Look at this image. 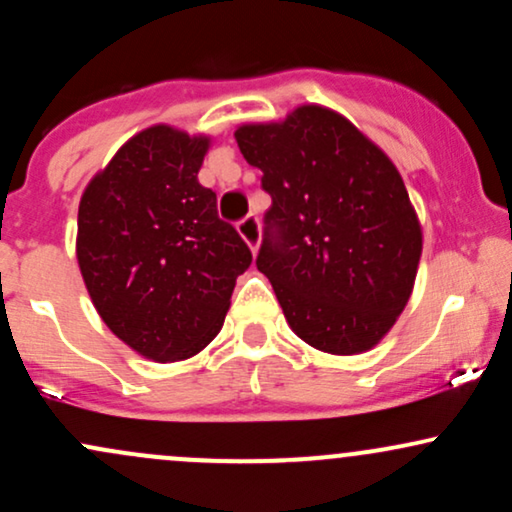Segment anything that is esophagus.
Here are the masks:
<instances>
[{"mask_svg":"<svg viewBox=\"0 0 512 512\" xmlns=\"http://www.w3.org/2000/svg\"><path fill=\"white\" fill-rule=\"evenodd\" d=\"M238 233L250 245V250L257 252V248H260V219L252 214L245 216L243 221H238Z\"/></svg>","mask_w":512,"mask_h":512,"instance_id":"obj_1","label":"esophagus"}]
</instances>
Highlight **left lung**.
I'll return each instance as SVG.
<instances>
[{
	"mask_svg": "<svg viewBox=\"0 0 512 512\" xmlns=\"http://www.w3.org/2000/svg\"><path fill=\"white\" fill-rule=\"evenodd\" d=\"M236 142L272 197L257 269L289 327L325 354L373 349L409 303L424 248L395 163L322 105L240 125Z\"/></svg>",
	"mask_w": 512,
	"mask_h": 512,
	"instance_id": "1",
	"label": "left lung"
}]
</instances>
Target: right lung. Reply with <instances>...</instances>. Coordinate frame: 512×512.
<instances>
[{"mask_svg": "<svg viewBox=\"0 0 512 512\" xmlns=\"http://www.w3.org/2000/svg\"><path fill=\"white\" fill-rule=\"evenodd\" d=\"M211 139L146 127L93 175L76 260L108 330L156 363L199 354L223 325L252 255L197 180Z\"/></svg>", "mask_w": 512, "mask_h": 512, "instance_id": "obj_1", "label": "right lung"}]
</instances>
